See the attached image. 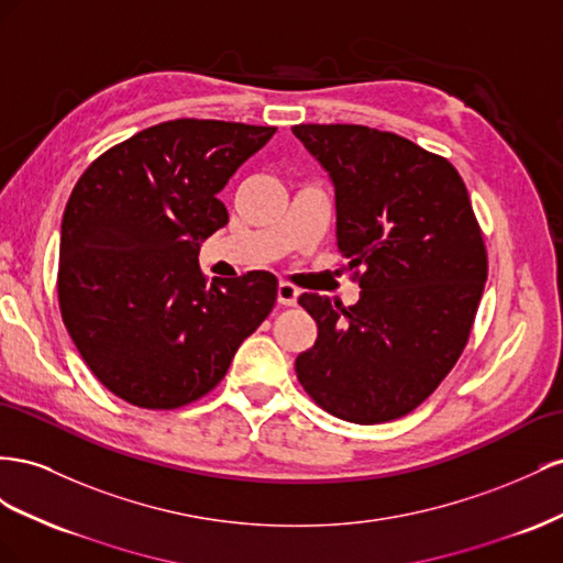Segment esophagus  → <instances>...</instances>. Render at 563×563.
Masks as SVG:
<instances>
[{
    "instance_id": "34e87169",
    "label": "esophagus",
    "mask_w": 563,
    "mask_h": 563,
    "mask_svg": "<svg viewBox=\"0 0 563 563\" xmlns=\"http://www.w3.org/2000/svg\"><path fill=\"white\" fill-rule=\"evenodd\" d=\"M297 299H299V287L283 280L278 285V303H283V307H295Z\"/></svg>"
}]
</instances>
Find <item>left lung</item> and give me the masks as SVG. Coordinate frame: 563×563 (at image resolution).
Returning a JSON list of instances; mask_svg holds the SVG:
<instances>
[{
  "instance_id": "left-lung-1",
  "label": "left lung",
  "mask_w": 563,
  "mask_h": 563,
  "mask_svg": "<svg viewBox=\"0 0 563 563\" xmlns=\"http://www.w3.org/2000/svg\"><path fill=\"white\" fill-rule=\"evenodd\" d=\"M330 172L336 247L361 299L303 292L318 323L297 356L316 404L356 424L389 422L437 391L467 346L488 278L467 186L445 157L363 124H295Z\"/></svg>"
}]
</instances>
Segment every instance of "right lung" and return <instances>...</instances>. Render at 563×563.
<instances>
[{
  "instance_id": "add662e5",
  "label": "right lung",
  "mask_w": 563,
  "mask_h": 563,
  "mask_svg": "<svg viewBox=\"0 0 563 563\" xmlns=\"http://www.w3.org/2000/svg\"><path fill=\"white\" fill-rule=\"evenodd\" d=\"M276 126L181 118L108 148L63 212L58 307L89 371L136 408L210 394L278 297L266 271L207 285L200 243L229 223L219 190Z\"/></svg>"
}]
</instances>
